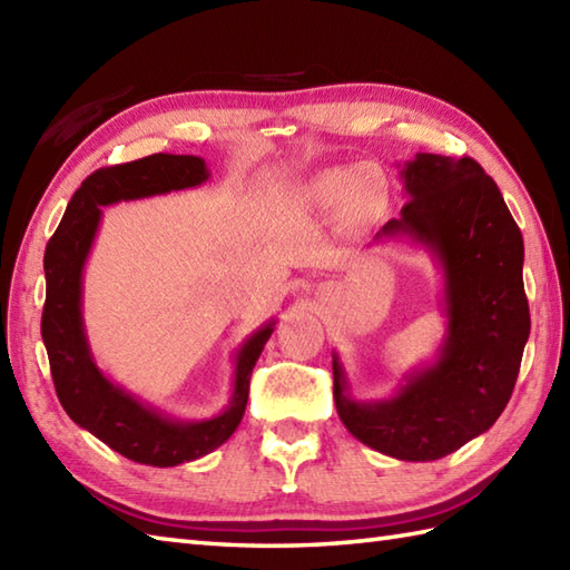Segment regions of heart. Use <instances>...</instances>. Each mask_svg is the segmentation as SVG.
Instances as JSON below:
<instances>
[{
  "mask_svg": "<svg viewBox=\"0 0 570 570\" xmlns=\"http://www.w3.org/2000/svg\"><path fill=\"white\" fill-rule=\"evenodd\" d=\"M370 188H374V176L362 166L341 168V171L321 176L313 184V198L318 203H343L355 196H362Z\"/></svg>",
  "mask_w": 570,
  "mask_h": 570,
  "instance_id": "b5f03b06",
  "label": "heart"
}]
</instances>
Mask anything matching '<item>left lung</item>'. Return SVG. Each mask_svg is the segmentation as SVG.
I'll list each match as a JSON object with an SVG mask.
<instances>
[{
  "mask_svg": "<svg viewBox=\"0 0 570 570\" xmlns=\"http://www.w3.org/2000/svg\"><path fill=\"white\" fill-rule=\"evenodd\" d=\"M399 168L409 200L374 242L406 239L431 254L443 278V341L392 396L372 402L350 394L333 353V396L357 441L396 460L429 463L485 433L510 402L531 328L524 239L478 161L416 154Z\"/></svg>",
  "mask_w": 570,
  "mask_h": 570,
  "instance_id": "left-lung-1",
  "label": "left lung"
}]
</instances>
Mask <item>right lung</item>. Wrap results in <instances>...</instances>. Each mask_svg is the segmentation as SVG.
Masks as SVG:
<instances>
[{"label":"right lung","instance_id":"obj_1","mask_svg":"<svg viewBox=\"0 0 570 570\" xmlns=\"http://www.w3.org/2000/svg\"><path fill=\"white\" fill-rule=\"evenodd\" d=\"M208 164L190 154H151L147 159L100 168L82 180L43 254L46 306L41 337L56 394L66 414L112 451L135 463L174 468L220 448L245 416L249 377L276 321L259 325L235 353L233 394L210 419L186 421L141 402L98 367L82 321V272L102 223V208L164 193L198 188Z\"/></svg>","mask_w":570,"mask_h":570}]
</instances>
